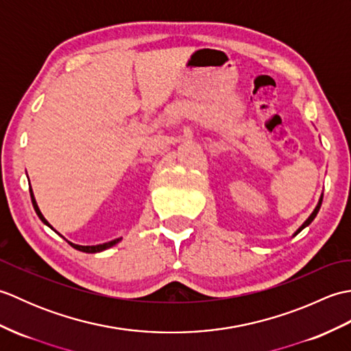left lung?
<instances>
[{
	"mask_svg": "<svg viewBox=\"0 0 351 351\" xmlns=\"http://www.w3.org/2000/svg\"><path fill=\"white\" fill-rule=\"evenodd\" d=\"M322 202H323V197H322V199H319V202H318L317 208H315V210H314V213H312V214L309 215V219H308L306 221H304V223H303V225H302V226L299 228V230H297V234H299V232H300V230H303V229H304V228H306L308 225H311V221L315 219V215H317V214H318V211H319V206H322Z\"/></svg>",
	"mask_w": 351,
	"mask_h": 351,
	"instance_id": "obj_1",
	"label": "left lung"
}]
</instances>
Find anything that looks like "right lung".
Returning a JSON list of instances; mask_svg holds the SVG:
<instances>
[{
  "instance_id": "1",
  "label": "right lung",
  "mask_w": 351,
  "mask_h": 351,
  "mask_svg": "<svg viewBox=\"0 0 351 351\" xmlns=\"http://www.w3.org/2000/svg\"><path fill=\"white\" fill-rule=\"evenodd\" d=\"M29 196H32V202H33V206H34V211H36V214L39 215V219L45 223V225L47 226H49L51 228V225L49 223L45 220V217L42 215V213H40V210H39V206H37V204H36V200H34V196H33V191H32V189H29ZM121 241V238H116V240H113V241H108V243H104V244H96V245H78V244H72V243H69L73 249H77V250H81V252H87V253H96V252H102V250H106V249H108V247H111V245H114L116 243H119Z\"/></svg>"
}]
</instances>
